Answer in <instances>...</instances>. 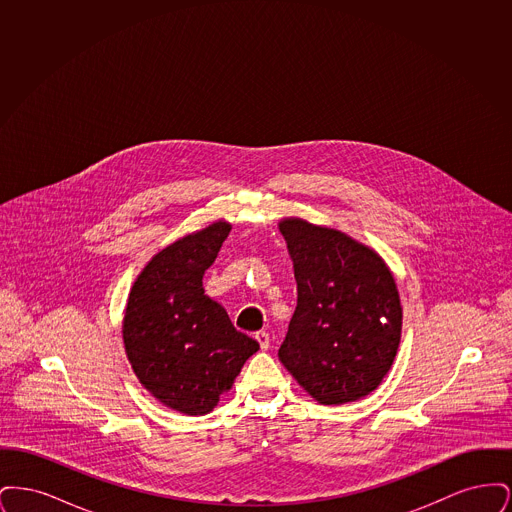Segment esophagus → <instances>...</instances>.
Instances as JSON below:
<instances>
[{"instance_id": "esophagus-1", "label": "esophagus", "mask_w": 512, "mask_h": 512, "mask_svg": "<svg viewBox=\"0 0 512 512\" xmlns=\"http://www.w3.org/2000/svg\"><path fill=\"white\" fill-rule=\"evenodd\" d=\"M255 340L259 341V345H261L263 351H267L268 347H270V338H268L267 332H263V330L255 334Z\"/></svg>"}]
</instances>
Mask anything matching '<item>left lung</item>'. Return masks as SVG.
Masks as SVG:
<instances>
[{
	"label": "left lung",
	"mask_w": 512,
	"mask_h": 512,
	"mask_svg": "<svg viewBox=\"0 0 512 512\" xmlns=\"http://www.w3.org/2000/svg\"><path fill=\"white\" fill-rule=\"evenodd\" d=\"M297 307L278 357L322 405L359 401L376 390L395 361L403 309L393 272L349 234L286 217Z\"/></svg>",
	"instance_id": "left-lung-1"
}]
</instances>
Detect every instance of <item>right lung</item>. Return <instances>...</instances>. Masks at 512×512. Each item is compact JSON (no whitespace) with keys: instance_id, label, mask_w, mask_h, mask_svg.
<instances>
[{"instance_id":"1","label":"right lung","mask_w":512,"mask_h":512,"mask_svg":"<svg viewBox=\"0 0 512 512\" xmlns=\"http://www.w3.org/2000/svg\"><path fill=\"white\" fill-rule=\"evenodd\" d=\"M232 224L215 220L151 257L128 293L122 341L140 384L172 411L211 413L259 343L203 290Z\"/></svg>"}]
</instances>
